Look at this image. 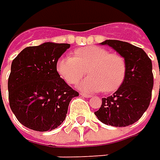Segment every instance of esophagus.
<instances>
[{"mask_svg":"<svg viewBox=\"0 0 160 160\" xmlns=\"http://www.w3.org/2000/svg\"><path fill=\"white\" fill-rule=\"evenodd\" d=\"M80 95L82 97H85V98H91L92 96L90 94H87V93H80Z\"/></svg>","mask_w":160,"mask_h":160,"instance_id":"esophagus-1","label":"esophagus"}]
</instances>
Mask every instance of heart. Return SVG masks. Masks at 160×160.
<instances>
[{"label":"heart","mask_w":160,"mask_h":160,"mask_svg":"<svg viewBox=\"0 0 160 160\" xmlns=\"http://www.w3.org/2000/svg\"><path fill=\"white\" fill-rule=\"evenodd\" d=\"M56 71L68 84H79V88L89 92L103 90L109 93L118 89L126 74L124 58L99 46H85L73 51V56H61L56 62Z\"/></svg>","instance_id":"obj_1"}]
</instances>
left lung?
Listing matches in <instances>:
<instances>
[{
    "label": "left lung",
    "instance_id": "left-lung-1",
    "mask_svg": "<svg viewBox=\"0 0 160 160\" xmlns=\"http://www.w3.org/2000/svg\"><path fill=\"white\" fill-rule=\"evenodd\" d=\"M108 45L125 60L126 74L113 95L102 99V106L94 112L103 123L116 127L133 124L147 110L154 86L152 61L146 52L128 42L108 39Z\"/></svg>",
    "mask_w": 160,
    "mask_h": 160
}]
</instances>
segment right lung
<instances>
[{
    "label": "right lung",
    "instance_id": "1",
    "mask_svg": "<svg viewBox=\"0 0 160 160\" xmlns=\"http://www.w3.org/2000/svg\"><path fill=\"white\" fill-rule=\"evenodd\" d=\"M70 46L45 42L27 47L12 61L9 105L18 121L27 128L44 132L58 127L67 116L72 99L79 95L56 71L57 60Z\"/></svg>",
    "mask_w": 160,
    "mask_h": 160
}]
</instances>
